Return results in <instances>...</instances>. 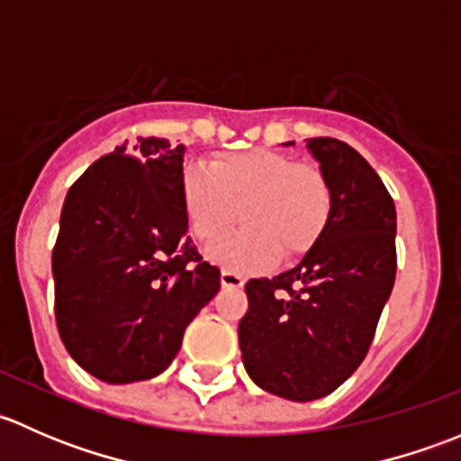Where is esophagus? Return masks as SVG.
<instances>
[{
    "instance_id": "1",
    "label": "esophagus",
    "mask_w": 461,
    "mask_h": 461,
    "mask_svg": "<svg viewBox=\"0 0 461 461\" xmlns=\"http://www.w3.org/2000/svg\"><path fill=\"white\" fill-rule=\"evenodd\" d=\"M221 283H222V287H243L245 276L240 272H236V269H222Z\"/></svg>"
}]
</instances>
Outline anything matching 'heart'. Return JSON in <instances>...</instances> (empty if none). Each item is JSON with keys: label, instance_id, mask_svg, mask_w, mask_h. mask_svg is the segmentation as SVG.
<instances>
[{"label": "heart", "instance_id": "b5f03b06", "mask_svg": "<svg viewBox=\"0 0 461 461\" xmlns=\"http://www.w3.org/2000/svg\"><path fill=\"white\" fill-rule=\"evenodd\" d=\"M189 230L209 254L231 267H257L274 257L294 258L319 240L330 218V187L312 165H299L272 149L227 153L209 165L189 162L180 178Z\"/></svg>", "mask_w": 461, "mask_h": 461}]
</instances>
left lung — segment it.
Segmentation results:
<instances>
[{
	"label": "left lung",
	"mask_w": 461,
	"mask_h": 461,
	"mask_svg": "<svg viewBox=\"0 0 461 461\" xmlns=\"http://www.w3.org/2000/svg\"><path fill=\"white\" fill-rule=\"evenodd\" d=\"M305 147L330 187L328 225L294 267L248 281L239 323L248 375L292 402L325 397L359 368L397 274V212L376 171L337 138Z\"/></svg>",
	"instance_id": "obj_1"
}]
</instances>
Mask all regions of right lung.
Here are the masks:
<instances>
[{"instance_id":"right-lung-1","label":"right lung","mask_w":461,"mask_h":461,"mask_svg":"<svg viewBox=\"0 0 461 461\" xmlns=\"http://www.w3.org/2000/svg\"><path fill=\"white\" fill-rule=\"evenodd\" d=\"M185 144L124 140L76 180L53 249L55 319L68 355L104 384L169 368L221 272L187 236Z\"/></svg>"}]
</instances>
